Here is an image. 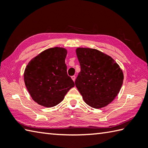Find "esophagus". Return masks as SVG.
<instances>
[{
	"label": "esophagus",
	"instance_id": "esophagus-1",
	"mask_svg": "<svg viewBox=\"0 0 148 148\" xmlns=\"http://www.w3.org/2000/svg\"><path fill=\"white\" fill-rule=\"evenodd\" d=\"M71 77H72V80H73L74 81H75V79H76V76H72Z\"/></svg>",
	"mask_w": 148,
	"mask_h": 148
}]
</instances>
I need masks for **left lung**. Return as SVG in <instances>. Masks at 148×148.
Listing matches in <instances>:
<instances>
[{
	"label": "left lung",
	"instance_id": "1",
	"mask_svg": "<svg viewBox=\"0 0 148 148\" xmlns=\"http://www.w3.org/2000/svg\"><path fill=\"white\" fill-rule=\"evenodd\" d=\"M76 54L81 71L75 84L84 102L95 109L108 106L121 89L122 70L114 59L97 49L78 48Z\"/></svg>",
	"mask_w": 148,
	"mask_h": 148
}]
</instances>
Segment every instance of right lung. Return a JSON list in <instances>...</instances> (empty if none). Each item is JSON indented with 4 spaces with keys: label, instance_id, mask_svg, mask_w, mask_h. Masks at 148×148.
<instances>
[{
    "label": "right lung",
    "instance_id": "1",
    "mask_svg": "<svg viewBox=\"0 0 148 148\" xmlns=\"http://www.w3.org/2000/svg\"><path fill=\"white\" fill-rule=\"evenodd\" d=\"M67 50L49 48L31 60L25 68L24 81L32 99L38 104L51 108L64 100L74 83L67 72Z\"/></svg>",
    "mask_w": 148,
    "mask_h": 148
}]
</instances>
